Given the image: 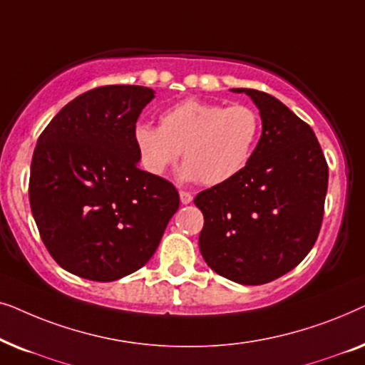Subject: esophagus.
<instances>
[{
  "mask_svg": "<svg viewBox=\"0 0 365 365\" xmlns=\"http://www.w3.org/2000/svg\"><path fill=\"white\" fill-rule=\"evenodd\" d=\"M179 199H181L182 204H189V202L192 201V194L187 192V191H184V189H181V191H179Z\"/></svg>",
  "mask_w": 365,
  "mask_h": 365,
  "instance_id": "1",
  "label": "esophagus"
}]
</instances>
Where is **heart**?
Segmentation results:
<instances>
[{
    "mask_svg": "<svg viewBox=\"0 0 365 365\" xmlns=\"http://www.w3.org/2000/svg\"><path fill=\"white\" fill-rule=\"evenodd\" d=\"M261 134V118L244 104H222L184 99L161 114L159 128L138 123L134 128L143 166L163 174L184 158L182 178L216 186L246 168Z\"/></svg>",
    "mask_w": 365,
    "mask_h": 365,
    "instance_id": "1",
    "label": "heart"
}]
</instances>
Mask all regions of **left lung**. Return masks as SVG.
<instances>
[{"instance_id":"8db88e82","label":"left lung","mask_w":365,"mask_h":365,"mask_svg":"<svg viewBox=\"0 0 365 365\" xmlns=\"http://www.w3.org/2000/svg\"><path fill=\"white\" fill-rule=\"evenodd\" d=\"M261 114L262 134L232 179L199 192V249L219 276L259 286L307 256L324 216L329 169L309 124L271 94L237 88Z\"/></svg>"}]
</instances>
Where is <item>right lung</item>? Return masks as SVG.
<instances>
[{"mask_svg":"<svg viewBox=\"0 0 365 365\" xmlns=\"http://www.w3.org/2000/svg\"><path fill=\"white\" fill-rule=\"evenodd\" d=\"M153 98L129 84L91 89L38 139L31 212L49 254L74 276L109 282L141 269L178 211L176 187L138 166L133 133Z\"/></svg>","mask_w":365,"mask_h":365,"instance_id":"obj_1","label":"right lung"}]
</instances>
